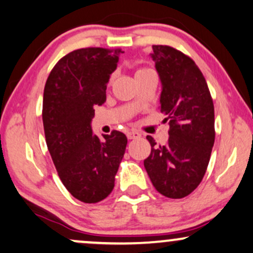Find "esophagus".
Wrapping results in <instances>:
<instances>
[{
  "label": "esophagus",
  "instance_id": "obj_1",
  "mask_svg": "<svg viewBox=\"0 0 253 253\" xmlns=\"http://www.w3.org/2000/svg\"><path fill=\"white\" fill-rule=\"evenodd\" d=\"M140 133H138V132H128L127 133V138L128 139H138V138H140Z\"/></svg>",
  "mask_w": 253,
  "mask_h": 253
}]
</instances>
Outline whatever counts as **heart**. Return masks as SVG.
<instances>
[{"label": "heart", "mask_w": 253, "mask_h": 253, "mask_svg": "<svg viewBox=\"0 0 253 253\" xmlns=\"http://www.w3.org/2000/svg\"><path fill=\"white\" fill-rule=\"evenodd\" d=\"M147 70H150V69H145V68H143V69H139V70L136 71V74H141V72L147 71ZM112 80H113V77H112Z\"/></svg>", "instance_id": "heart-1"}]
</instances>
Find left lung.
<instances>
[{
  "instance_id": "obj_1",
  "label": "left lung",
  "mask_w": 253,
  "mask_h": 253,
  "mask_svg": "<svg viewBox=\"0 0 253 253\" xmlns=\"http://www.w3.org/2000/svg\"><path fill=\"white\" fill-rule=\"evenodd\" d=\"M150 54L162 82L161 112L169 121V139L156 145L144 161L157 191L182 199L196 189L211 159L215 139L214 104L201 70L190 57L167 45H153Z\"/></svg>"
}]
</instances>
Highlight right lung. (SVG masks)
<instances>
[{"label":"right lung","instance_id":"add662e5","mask_svg":"<svg viewBox=\"0 0 253 253\" xmlns=\"http://www.w3.org/2000/svg\"><path fill=\"white\" fill-rule=\"evenodd\" d=\"M120 48L86 47L59 59L43 89L42 124L46 144L64 187L84 203L102 201L114 188L127 138L113 130L92 134L95 104L104 103Z\"/></svg>","mask_w":253,"mask_h":253}]
</instances>
